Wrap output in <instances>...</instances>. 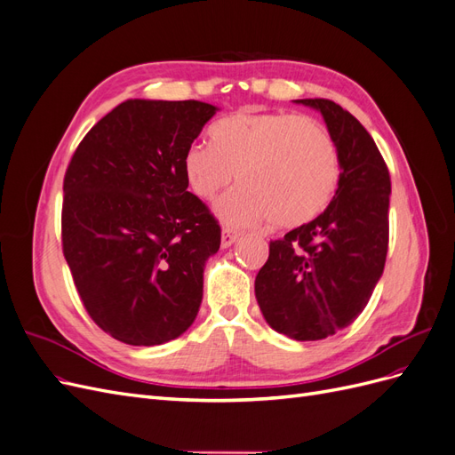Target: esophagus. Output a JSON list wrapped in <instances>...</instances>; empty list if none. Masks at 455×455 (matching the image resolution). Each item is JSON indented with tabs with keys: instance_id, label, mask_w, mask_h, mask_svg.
<instances>
[{
	"instance_id": "1",
	"label": "esophagus",
	"mask_w": 455,
	"mask_h": 455,
	"mask_svg": "<svg viewBox=\"0 0 455 455\" xmlns=\"http://www.w3.org/2000/svg\"><path fill=\"white\" fill-rule=\"evenodd\" d=\"M237 239H239V231L237 229H233L229 226H226L222 229V246H224V249H228V246H231Z\"/></svg>"
}]
</instances>
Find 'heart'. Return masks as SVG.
Returning <instances> with one entry per match:
<instances>
[{
    "label": "heart",
    "mask_w": 455,
    "mask_h": 455,
    "mask_svg": "<svg viewBox=\"0 0 455 455\" xmlns=\"http://www.w3.org/2000/svg\"><path fill=\"white\" fill-rule=\"evenodd\" d=\"M212 144L197 142L184 156V172L204 201L237 189L216 204L229 226L269 222L292 229L309 224L332 201L341 172L338 142L321 121L291 112L239 109L216 121Z\"/></svg>",
    "instance_id": "1"
}]
</instances>
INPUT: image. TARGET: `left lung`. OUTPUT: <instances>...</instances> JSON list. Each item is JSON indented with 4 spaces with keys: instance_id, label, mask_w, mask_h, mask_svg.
<instances>
[{
    "instance_id": "8db88e82",
    "label": "left lung",
    "mask_w": 455,
    "mask_h": 455,
    "mask_svg": "<svg viewBox=\"0 0 455 455\" xmlns=\"http://www.w3.org/2000/svg\"><path fill=\"white\" fill-rule=\"evenodd\" d=\"M298 102L319 109L336 139L339 182L324 212L269 243L254 292L273 330L313 341L349 326L374 292L389 249L391 176L347 109L328 99Z\"/></svg>"
}]
</instances>
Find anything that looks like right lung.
I'll list each match as a JSON object with an SVG mask.
<instances>
[{"instance_id": "1", "label": "right lung", "mask_w": 455, "mask_h": 455, "mask_svg": "<svg viewBox=\"0 0 455 455\" xmlns=\"http://www.w3.org/2000/svg\"><path fill=\"white\" fill-rule=\"evenodd\" d=\"M214 114L199 100H127L66 169L64 258L91 319L129 346H161L197 316L222 229L188 191L184 156Z\"/></svg>"}]
</instances>
